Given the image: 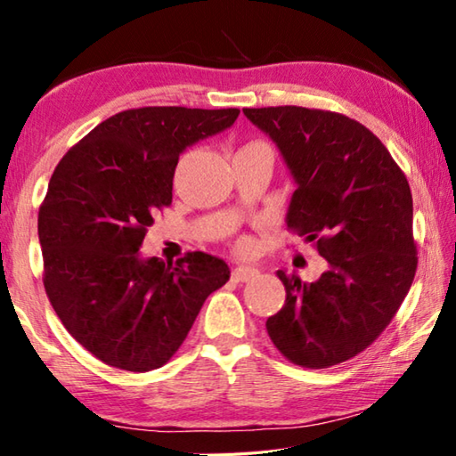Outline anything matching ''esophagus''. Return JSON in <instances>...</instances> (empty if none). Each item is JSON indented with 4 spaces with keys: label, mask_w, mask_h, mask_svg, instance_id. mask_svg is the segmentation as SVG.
<instances>
[{
    "label": "esophagus",
    "mask_w": 456,
    "mask_h": 456,
    "mask_svg": "<svg viewBox=\"0 0 456 456\" xmlns=\"http://www.w3.org/2000/svg\"><path fill=\"white\" fill-rule=\"evenodd\" d=\"M260 274L258 268L254 266H236L232 270V278L236 282H246V281H252V278H256Z\"/></svg>",
    "instance_id": "1"
}]
</instances>
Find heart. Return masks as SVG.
<instances>
[{
  "mask_svg": "<svg viewBox=\"0 0 456 456\" xmlns=\"http://www.w3.org/2000/svg\"><path fill=\"white\" fill-rule=\"evenodd\" d=\"M248 146H265V143H258V142H254V143H248ZM238 250H248V240H240L238 242Z\"/></svg>",
  "mask_w": 456,
  "mask_h": 456,
  "instance_id": "1",
  "label": "heart"
}]
</instances>
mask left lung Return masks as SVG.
<instances>
[{"mask_svg": "<svg viewBox=\"0 0 456 456\" xmlns=\"http://www.w3.org/2000/svg\"><path fill=\"white\" fill-rule=\"evenodd\" d=\"M244 116L276 143L297 183L286 224L329 262L310 284L278 270L286 302L266 330L290 362L329 369L370 346L411 290L419 258L409 182L356 119L298 106Z\"/></svg>", "mask_w": 456, "mask_h": 456, "instance_id": "left-lung-1", "label": "left lung"}]
</instances>
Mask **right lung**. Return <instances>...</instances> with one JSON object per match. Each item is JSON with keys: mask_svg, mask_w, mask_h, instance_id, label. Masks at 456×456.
I'll use <instances>...</instances> for the list:
<instances>
[{"mask_svg": "<svg viewBox=\"0 0 456 456\" xmlns=\"http://www.w3.org/2000/svg\"><path fill=\"white\" fill-rule=\"evenodd\" d=\"M240 110L138 108L108 118L60 159L39 206L44 286L61 324L102 362L164 366L230 268L206 252L142 258L154 216L172 204L178 158Z\"/></svg>", "mask_w": 456, "mask_h": 456, "instance_id": "add662e5", "label": "right lung"}]
</instances>
